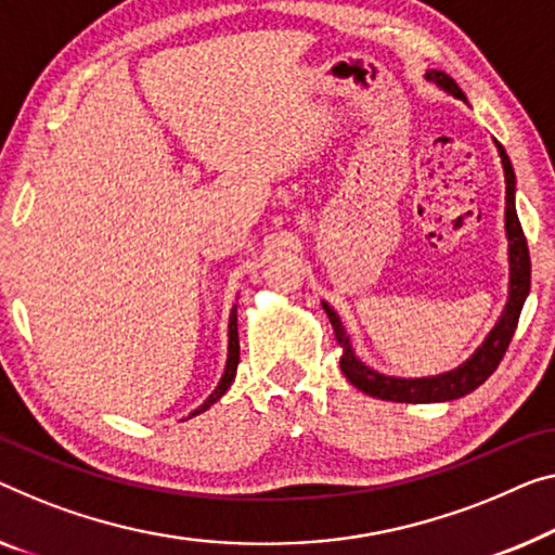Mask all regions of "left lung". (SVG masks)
Returning a JSON list of instances; mask_svg holds the SVG:
<instances>
[{
	"label": "left lung",
	"instance_id": "8db88e82",
	"mask_svg": "<svg viewBox=\"0 0 555 555\" xmlns=\"http://www.w3.org/2000/svg\"><path fill=\"white\" fill-rule=\"evenodd\" d=\"M426 79L443 89L446 94L463 99L466 96L459 89L456 81H453L446 72L428 69ZM501 156L503 167V179H506V214H503V221H506V238H508V299L503 306L499 321L489 331V336L483 338L481 346L470 353V357L459 363L456 369L443 371V374L436 376H421V378H403V376H386L378 374L376 369H371L357 357V349H353L351 336L346 326L341 324V317L334 311V306L321 301L324 306L326 317L334 326L336 341L341 344V371L349 382L359 388V391L374 396V399L382 401H396V403H443V401H456L461 396L476 391L486 378H489L506 353L511 338H514V331L518 324L520 309H524V301L528 292H531V259H528V244L524 236V229H520L518 214H516V173L511 167V159L499 142H495Z\"/></svg>",
	"mask_w": 555,
	"mask_h": 555
}]
</instances>
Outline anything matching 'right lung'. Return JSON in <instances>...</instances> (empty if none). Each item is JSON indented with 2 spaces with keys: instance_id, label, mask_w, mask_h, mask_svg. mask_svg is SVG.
Listing matches in <instances>:
<instances>
[{
  "instance_id": "obj_1",
  "label": "right lung",
  "mask_w": 555,
  "mask_h": 555,
  "mask_svg": "<svg viewBox=\"0 0 555 555\" xmlns=\"http://www.w3.org/2000/svg\"><path fill=\"white\" fill-rule=\"evenodd\" d=\"M236 366H238V331H236V304H234V309H231V313H229V349H227V366H224V374H221L217 388H214V391L209 393V399H206V401L202 403V406L189 413V418L198 416V413H204L206 409H211L214 403H217V401L221 399V396H224V393L229 391V386L234 384Z\"/></svg>"
}]
</instances>
